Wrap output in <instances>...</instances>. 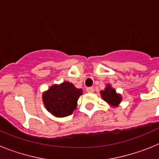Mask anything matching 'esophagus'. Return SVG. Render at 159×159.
<instances>
[{"label":"esophagus","mask_w":159,"mask_h":159,"mask_svg":"<svg viewBox=\"0 0 159 159\" xmlns=\"http://www.w3.org/2000/svg\"><path fill=\"white\" fill-rule=\"evenodd\" d=\"M94 88H87V92H88V93H92V92H94Z\"/></svg>","instance_id":"esophagus-1"}]
</instances>
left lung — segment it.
Masks as SVG:
<instances>
[{
    "label": "left lung",
    "instance_id": "obj_1",
    "mask_svg": "<svg viewBox=\"0 0 159 159\" xmlns=\"http://www.w3.org/2000/svg\"><path fill=\"white\" fill-rule=\"evenodd\" d=\"M100 95L102 99L107 102L111 107H117L121 102L122 95L119 93H117L115 88L111 87V84H107L104 90L100 91Z\"/></svg>",
    "mask_w": 159,
    "mask_h": 159
}]
</instances>
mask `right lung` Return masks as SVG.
Wrapping results in <instances>:
<instances>
[{"instance_id": "right-lung-1", "label": "right lung", "mask_w": 159, "mask_h": 159, "mask_svg": "<svg viewBox=\"0 0 159 159\" xmlns=\"http://www.w3.org/2000/svg\"><path fill=\"white\" fill-rule=\"evenodd\" d=\"M83 94L81 88H77L68 81L52 85L42 94L46 110L57 118H64L76 109L77 101Z\"/></svg>"}]
</instances>
